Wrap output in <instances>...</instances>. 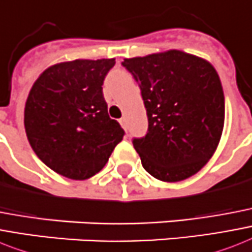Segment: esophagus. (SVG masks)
Instances as JSON below:
<instances>
[{
  "mask_svg": "<svg viewBox=\"0 0 252 252\" xmlns=\"http://www.w3.org/2000/svg\"><path fill=\"white\" fill-rule=\"evenodd\" d=\"M119 122H120V124H122L123 128H124V129L126 130V118H122V119H120Z\"/></svg>",
  "mask_w": 252,
  "mask_h": 252,
  "instance_id": "esophagus-1",
  "label": "esophagus"
}]
</instances>
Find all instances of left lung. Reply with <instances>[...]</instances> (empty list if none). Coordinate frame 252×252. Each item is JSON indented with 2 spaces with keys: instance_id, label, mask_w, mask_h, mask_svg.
I'll return each mask as SVG.
<instances>
[{
  "instance_id": "left-lung-1",
  "label": "left lung",
  "mask_w": 252,
  "mask_h": 252,
  "mask_svg": "<svg viewBox=\"0 0 252 252\" xmlns=\"http://www.w3.org/2000/svg\"><path fill=\"white\" fill-rule=\"evenodd\" d=\"M146 107L149 128L133 138L142 167L176 183L195 175L219 145L225 119L221 81L207 61L168 50L124 59Z\"/></svg>"
}]
</instances>
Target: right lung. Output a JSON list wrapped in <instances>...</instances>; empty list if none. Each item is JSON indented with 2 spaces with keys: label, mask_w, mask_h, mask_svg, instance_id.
<instances>
[{
  "label": "right lung",
  "mask_w": 252,
  "mask_h": 252,
  "mask_svg": "<svg viewBox=\"0 0 252 252\" xmlns=\"http://www.w3.org/2000/svg\"><path fill=\"white\" fill-rule=\"evenodd\" d=\"M115 59H76L49 67L24 108L27 138L41 161L72 180L101 171L124 130L107 112L102 85Z\"/></svg>",
  "instance_id": "1"
}]
</instances>
